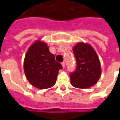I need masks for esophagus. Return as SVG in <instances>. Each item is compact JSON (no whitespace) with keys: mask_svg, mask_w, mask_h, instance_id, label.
Returning a JSON list of instances; mask_svg holds the SVG:
<instances>
[{"mask_svg":"<svg viewBox=\"0 0 120 120\" xmlns=\"http://www.w3.org/2000/svg\"><path fill=\"white\" fill-rule=\"evenodd\" d=\"M62 65L63 68H65V62H63L62 63Z\"/></svg>","mask_w":120,"mask_h":120,"instance_id":"esophagus-1","label":"esophagus"}]
</instances>
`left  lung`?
Here are the masks:
<instances>
[{
    "instance_id": "1",
    "label": "left lung",
    "mask_w": 120,
    "mask_h": 120,
    "mask_svg": "<svg viewBox=\"0 0 120 120\" xmlns=\"http://www.w3.org/2000/svg\"><path fill=\"white\" fill-rule=\"evenodd\" d=\"M76 68L70 73L71 83L76 88H89L95 85L101 76L98 55L92 46L80 42L73 47Z\"/></svg>"
}]
</instances>
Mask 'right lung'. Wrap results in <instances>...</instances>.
Masks as SVG:
<instances>
[{
    "instance_id": "obj_1",
    "label": "right lung",
    "mask_w": 120,
    "mask_h": 120,
    "mask_svg": "<svg viewBox=\"0 0 120 120\" xmlns=\"http://www.w3.org/2000/svg\"><path fill=\"white\" fill-rule=\"evenodd\" d=\"M62 66L55 60L44 42L36 41L28 49L24 62V69L27 80L40 89L52 87L56 83L58 71Z\"/></svg>"
}]
</instances>
